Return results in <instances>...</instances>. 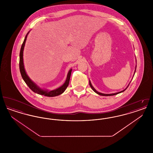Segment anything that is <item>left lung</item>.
Listing matches in <instances>:
<instances>
[{"mask_svg":"<svg viewBox=\"0 0 153 153\" xmlns=\"http://www.w3.org/2000/svg\"><path fill=\"white\" fill-rule=\"evenodd\" d=\"M136 68H137V65H136ZM136 68H135V71H136ZM135 74V73H134ZM129 84H128V85H129ZM89 85H90V87L92 89V90L96 92L97 94H98V95H101V96H113V95H117V94H120V93H121V92H124L127 88L128 87V85L127 86V87L125 89H124L122 91H120V92H117V93H115V94H102V93H100V92H97L96 89H95V88H94V87L92 86V84H91V81H89Z\"/></svg>","mask_w":153,"mask_h":153,"instance_id":"left-lung-1","label":"left lung"}]
</instances>
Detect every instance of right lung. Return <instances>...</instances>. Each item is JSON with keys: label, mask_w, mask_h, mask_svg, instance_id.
Masks as SVG:
<instances>
[{"label": "right lung", "mask_w": 153, "mask_h": 153, "mask_svg": "<svg viewBox=\"0 0 153 153\" xmlns=\"http://www.w3.org/2000/svg\"><path fill=\"white\" fill-rule=\"evenodd\" d=\"M29 33V31L27 33L26 36L25 38L24 41L23 42L21 48V51H20V54H19V69H20V72L22 76V79L25 81L26 84L27 85V86L30 88V89H31L34 92L38 94L39 95H44L45 96L48 97H54L57 96L58 95L62 94L65 91L66 88L68 87L69 83V80H70V77L71 75V72H72V69L69 70L68 72L66 80L64 84L61 86L60 87L56 89L53 90V91H47V90H44L42 89L41 88L39 87L37 85H36V83H34L32 80H31L27 74V73L25 71V67H24V64H23V50H24V47L25 42L27 39V36L28 34Z\"/></svg>", "instance_id": "add662e5"}]
</instances>
